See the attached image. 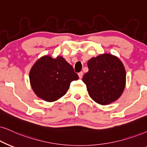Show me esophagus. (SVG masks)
<instances>
[{
	"label": "esophagus",
	"mask_w": 147,
	"mask_h": 147,
	"mask_svg": "<svg viewBox=\"0 0 147 147\" xmlns=\"http://www.w3.org/2000/svg\"><path fill=\"white\" fill-rule=\"evenodd\" d=\"M78 75H79V79H82L83 76V72H80L79 74H78Z\"/></svg>",
	"instance_id": "esophagus-1"
}]
</instances>
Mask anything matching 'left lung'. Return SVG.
Here are the masks:
<instances>
[{
  "label": "left lung",
  "instance_id": "obj_1",
  "mask_svg": "<svg viewBox=\"0 0 147 147\" xmlns=\"http://www.w3.org/2000/svg\"><path fill=\"white\" fill-rule=\"evenodd\" d=\"M89 71L83 81L93 100L101 105L116 101L121 96L126 83V72L123 63L117 57L104 53L87 62Z\"/></svg>",
  "mask_w": 147,
  "mask_h": 147
}]
</instances>
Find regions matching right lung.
Wrapping results in <instances>:
<instances>
[{
    "instance_id": "obj_1",
    "label": "right lung",
    "mask_w": 147,
    "mask_h": 147,
    "mask_svg": "<svg viewBox=\"0 0 147 147\" xmlns=\"http://www.w3.org/2000/svg\"><path fill=\"white\" fill-rule=\"evenodd\" d=\"M30 83L34 94L46 102L56 101L66 94L72 81L79 79L72 66L62 56L40 57L31 68Z\"/></svg>"
}]
</instances>
